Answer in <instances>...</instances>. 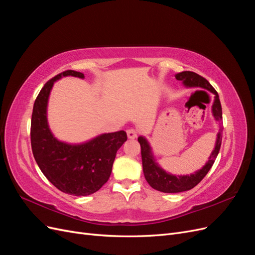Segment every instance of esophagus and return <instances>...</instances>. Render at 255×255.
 <instances>
[{"mask_svg": "<svg viewBox=\"0 0 255 255\" xmlns=\"http://www.w3.org/2000/svg\"><path fill=\"white\" fill-rule=\"evenodd\" d=\"M127 134H128V137L129 138V139H135V138H137L138 132L135 128H128L127 130Z\"/></svg>", "mask_w": 255, "mask_h": 255, "instance_id": "34e87169", "label": "esophagus"}]
</instances>
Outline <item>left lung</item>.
<instances>
[{
	"label": "left lung",
	"instance_id": "8db88e82",
	"mask_svg": "<svg viewBox=\"0 0 255 255\" xmlns=\"http://www.w3.org/2000/svg\"><path fill=\"white\" fill-rule=\"evenodd\" d=\"M175 79L177 81H182L185 86L187 87H201L210 90L215 95V101L213 103V115L220 122V129L217 135V140H216L215 149L212 152L210 159L206 163V165L200 169L194 174L190 175H172L169 174L163 169L157 166V164L154 160L153 154L151 151V146L149 142L146 141L145 138L142 136L138 137V142L140 143L141 148V158H142V169L143 174L146 182L149 183L150 186L154 189H156L161 192H167V194H173V192H182L186 191L191 188H194L196 185H198L200 182L203 180V177L210 171V169L215 163V159L217 157L220 146H221V140H222V110L219 96L217 91L212 86L206 79L203 76L199 75L192 71H183L181 73L175 74Z\"/></svg>",
	"mask_w": 255,
	"mask_h": 255
}]
</instances>
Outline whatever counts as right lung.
<instances>
[{"label":"right lung","instance_id":"1","mask_svg":"<svg viewBox=\"0 0 255 255\" xmlns=\"http://www.w3.org/2000/svg\"><path fill=\"white\" fill-rule=\"evenodd\" d=\"M67 75L84 79L81 72L66 70L44 84L34 103L30 144L37 165L54 186L68 195L88 196L109 181L116 154L128 136L119 130L82 144L58 141L48 126L47 106L54 82Z\"/></svg>","mask_w":255,"mask_h":255}]
</instances>
